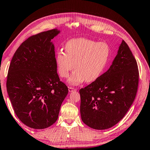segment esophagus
<instances>
[{
    "instance_id": "34e87169",
    "label": "esophagus",
    "mask_w": 150,
    "mask_h": 150,
    "mask_svg": "<svg viewBox=\"0 0 150 150\" xmlns=\"http://www.w3.org/2000/svg\"><path fill=\"white\" fill-rule=\"evenodd\" d=\"M76 91V88H73V87H69V92H73V91Z\"/></svg>"
}]
</instances>
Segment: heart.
Instances as JSON below:
<instances>
[{"label":"heart","instance_id":"1","mask_svg":"<svg viewBox=\"0 0 150 150\" xmlns=\"http://www.w3.org/2000/svg\"><path fill=\"white\" fill-rule=\"evenodd\" d=\"M65 53L59 50L55 63L61 77L67 78L70 85L87 81L91 83L99 78L105 70L110 55V47L105 42H97L84 38L69 40L65 44Z\"/></svg>","mask_w":150,"mask_h":150}]
</instances>
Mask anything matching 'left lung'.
Instances as JSON below:
<instances>
[{"instance_id": "8db88e82", "label": "left lung", "mask_w": 150, "mask_h": 150, "mask_svg": "<svg viewBox=\"0 0 150 150\" xmlns=\"http://www.w3.org/2000/svg\"><path fill=\"white\" fill-rule=\"evenodd\" d=\"M138 80L136 60L122 40L109 69L98 79L80 89L82 121L95 130L115 126L132 105Z\"/></svg>"}]
</instances>
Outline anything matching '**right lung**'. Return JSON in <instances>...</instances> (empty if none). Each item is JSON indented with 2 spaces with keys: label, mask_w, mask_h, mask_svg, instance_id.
<instances>
[{
  "label": "right lung",
  "mask_w": 150,
  "mask_h": 150,
  "mask_svg": "<svg viewBox=\"0 0 150 150\" xmlns=\"http://www.w3.org/2000/svg\"><path fill=\"white\" fill-rule=\"evenodd\" d=\"M60 30L43 32L28 38L13 55L6 89L14 110L25 125L44 129L58 118L68 88L60 81L52 42Z\"/></svg>",
  "instance_id": "obj_1"
}]
</instances>
